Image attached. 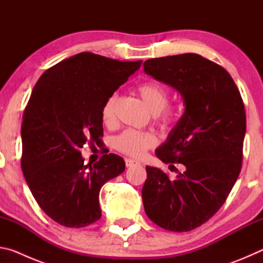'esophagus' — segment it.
<instances>
[{"label": "esophagus", "mask_w": 263, "mask_h": 263, "mask_svg": "<svg viewBox=\"0 0 263 263\" xmlns=\"http://www.w3.org/2000/svg\"><path fill=\"white\" fill-rule=\"evenodd\" d=\"M125 164H126V167H132V166H135V164H139V162H138L137 160H133V159H125Z\"/></svg>", "instance_id": "esophagus-1"}]
</instances>
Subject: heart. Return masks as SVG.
Instances as JSON below:
<instances>
[{
    "label": "heart",
    "instance_id": "1",
    "mask_svg": "<svg viewBox=\"0 0 263 263\" xmlns=\"http://www.w3.org/2000/svg\"><path fill=\"white\" fill-rule=\"evenodd\" d=\"M137 91L146 106L158 116L163 124L172 123L176 118V110L168 106V89L161 83L146 81L137 87ZM117 94L110 95L102 106V119L110 124L115 119V110L117 104ZM157 136L152 132H142L137 130H125L114 139V147L133 158H140L146 151L157 145Z\"/></svg>",
    "mask_w": 263,
    "mask_h": 263
}]
</instances>
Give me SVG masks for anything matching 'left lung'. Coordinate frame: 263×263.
I'll return each mask as SVG.
<instances>
[{
  "label": "left lung",
  "instance_id": "1",
  "mask_svg": "<svg viewBox=\"0 0 263 263\" xmlns=\"http://www.w3.org/2000/svg\"><path fill=\"white\" fill-rule=\"evenodd\" d=\"M144 72L183 100V115L155 155L185 171L171 180L161 169L146 167L142 203L160 228L186 232L219 210L238 179L246 133L243 102L231 75L195 53L146 60Z\"/></svg>",
  "mask_w": 263,
  "mask_h": 263
}]
</instances>
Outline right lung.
Instances as JSON below:
<instances>
[{
    "mask_svg": "<svg viewBox=\"0 0 263 263\" xmlns=\"http://www.w3.org/2000/svg\"><path fill=\"white\" fill-rule=\"evenodd\" d=\"M141 62L82 52L52 66L35 83L22 123V171L42 210L62 226L99 220L101 188L125 169L123 158L111 153L86 164L80 148L99 145L102 106Z\"/></svg>",
    "mask_w": 263,
    "mask_h": 263,
    "instance_id": "obj_1",
    "label": "right lung"
}]
</instances>
